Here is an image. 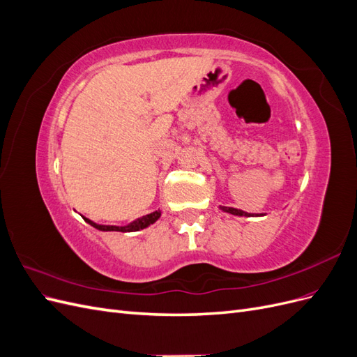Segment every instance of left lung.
Returning a JSON list of instances; mask_svg holds the SVG:
<instances>
[{
  "label": "left lung",
  "instance_id": "left-lung-1",
  "mask_svg": "<svg viewBox=\"0 0 357 357\" xmlns=\"http://www.w3.org/2000/svg\"><path fill=\"white\" fill-rule=\"evenodd\" d=\"M220 210H223V211H226V213H231V214H234V215H245V218H250V215H253L252 213H245V211H243V210H238V208H232V207H222L220 205ZM259 215V214H257ZM262 215V214H261Z\"/></svg>",
  "mask_w": 357,
  "mask_h": 357
}]
</instances>
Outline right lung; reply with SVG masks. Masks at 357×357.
Returning a JSON list of instances; mask_svg holds the SVG:
<instances>
[{"label": "right lung", "instance_id": "1", "mask_svg": "<svg viewBox=\"0 0 357 357\" xmlns=\"http://www.w3.org/2000/svg\"><path fill=\"white\" fill-rule=\"evenodd\" d=\"M160 218V210H158V211H153V213H150V214H146V215H143V218H139V219H137V220H134V222H131L129 225H126V226H113V225H98V223H95V222H92V220H89V219H86V218H83L86 222H88L91 226H93V228H96V229H100V231H119V232H135V231H139V229H144V228H147V226H150V225H153L158 219Z\"/></svg>", "mask_w": 357, "mask_h": 357}]
</instances>
